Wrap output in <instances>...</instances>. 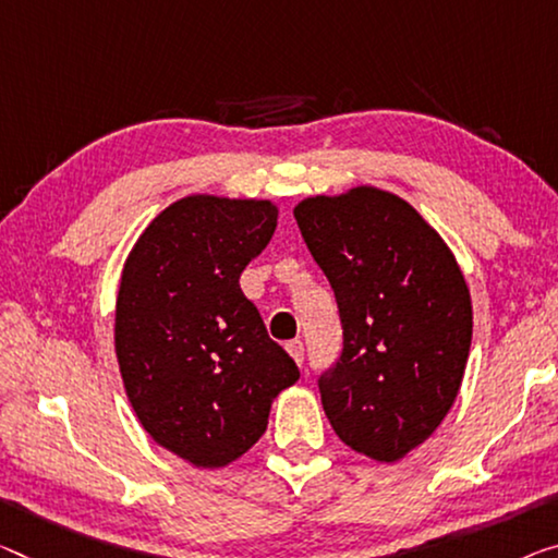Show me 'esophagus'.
I'll use <instances>...</instances> for the list:
<instances>
[{"label":"esophagus","mask_w":558,"mask_h":558,"mask_svg":"<svg viewBox=\"0 0 558 558\" xmlns=\"http://www.w3.org/2000/svg\"><path fill=\"white\" fill-rule=\"evenodd\" d=\"M287 351L291 354V359H294V362L302 366V362H304V344L299 339H294V341H289L287 344Z\"/></svg>","instance_id":"esophagus-1"}]
</instances>
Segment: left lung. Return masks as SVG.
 I'll use <instances>...</instances> for the list:
<instances>
[{"mask_svg":"<svg viewBox=\"0 0 558 558\" xmlns=\"http://www.w3.org/2000/svg\"><path fill=\"white\" fill-rule=\"evenodd\" d=\"M294 217L344 329L341 356L319 376L329 424L368 459H404L464 379L474 327L464 274L422 214L376 186L308 196Z\"/></svg>","mask_w":558,"mask_h":558,"instance_id":"1","label":"left lung"}]
</instances>
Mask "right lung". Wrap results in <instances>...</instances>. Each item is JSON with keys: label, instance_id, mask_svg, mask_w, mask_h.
Instances as JSON below:
<instances>
[{"label": "right lung", "instance_id": "1", "mask_svg": "<svg viewBox=\"0 0 558 558\" xmlns=\"http://www.w3.org/2000/svg\"><path fill=\"white\" fill-rule=\"evenodd\" d=\"M277 217L267 199L184 196L124 262L114 349L126 397L159 447L199 469L250 451L271 401L299 379L239 287Z\"/></svg>", "mask_w": 558, "mask_h": 558}]
</instances>
